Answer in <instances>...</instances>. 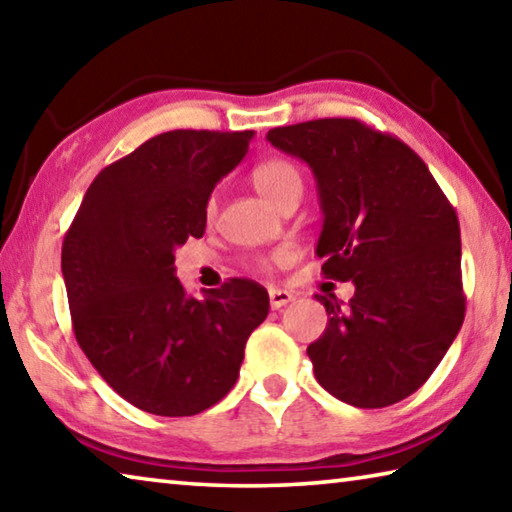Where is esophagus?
Returning a JSON list of instances; mask_svg holds the SVG:
<instances>
[{
    "label": "esophagus",
    "mask_w": 512,
    "mask_h": 512,
    "mask_svg": "<svg viewBox=\"0 0 512 512\" xmlns=\"http://www.w3.org/2000/svg\"><path fill=\"white\" fill-rule=\"evenodd\" d=\"M268 300H271V309H282L284 305L293 302V293L287 289H268Z\"/></svg>",
    "instance_id": "34e87169"
}]
</instances>
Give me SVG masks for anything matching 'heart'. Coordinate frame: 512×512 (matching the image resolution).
Here are the masks:
<instances>
[{
  "instance_id": "heart-1",
  "label": "heart",
  "mask_w": 512,
  "mask_h": 512,
  "mask_svg": "<svg viewBox=\"0 0 512 512\" xmlns=\"http://www.w3.org/2000/svg\"><path fill=\"white\" fill-rule=\"evenodd\" d=\"M253 185L259 194H262L268 203L275 205L280 210L282 205H287L291 198H300L302 194V173L300 169L287 158H268L259 162L250 173ZM207 219H212L216 214V203L210 201L205 207ZM264 264V262H262Z\"/></svg>"
}]
</instances>
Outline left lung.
<instances>
[{
    "instance_id": "obj_1",
    "label": "left lung",
    "mask_w": 512,
    "mask_h": 512,
    "mask_svg": "<svg viewBox=\"0 0 512 512\" xmlns=\"http://www.w3.org/2000/svg\"><path fill=\"white\" fill-rule=\"evenodd\" d=\"M266 140L309 164L323 210L316 255L325 277L354 284L348 305L318 298L329 316L307 348L318 384L359 409L404 400L465 318L454 207L418 153L359 119L271 128Z\"/></svg>"
}]
</instances>
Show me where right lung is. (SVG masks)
Returning a JSON list of instances; mask_svg holds the SVG:
<instances>
[{"label":"right lung","mask_w":512,"mask_h":512,"mask_svg":"<svg viewBox=\"0 0 512 512\" xmlns=\"http://www.w3.org/2000/svg\"><path fill=\"white\" fill-rule=\"evenodd\" d=\"M255 131H169L92 180L63 241L76 341L110 388L153 415H196L223 400L268 293L232 277L187 296L176 253L205 232L216 183L244 160Z\"/></svg>","instance_id":"add662e5"}]
</instances>
